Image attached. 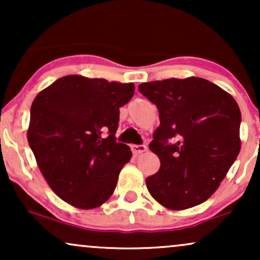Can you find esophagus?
<instances>
[{"instance_id": "obj_1", "label": "esophagus", "mask_w": 260, "mask_h": 260, "mask_svg": "<svg viewBox=\"0 0 260 260\" xmlns=\"http://www.w3.org/2000/svg\"><path fill=\"white\" fill-rule=\"evenodd\" d=\"M131 149H132V153L134 155L143 154V153H145V151L148 150V148L145 147V145H136V144L131 145Z\"/></svg>"}]
</instances>
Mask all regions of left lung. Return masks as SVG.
<instances>
[{
    "label": "left lung",
    "instance_id": "1",
    "mask_svg": "<svg viewBox=\"0 0 260 260\" xmlns=\"http://www.w3.org/2000/svg\"><path fill=\"white\" fill-rule=\"evenodd\" d=\"M138 89L160 117L149 144L160 170L145 180L149 193L171 210L202 204L241 150L240 107L232 95L198 77L143 83Z\"/></svg>",
    "mask_w": 260,
    "mask_h": 260
}]
</instances>
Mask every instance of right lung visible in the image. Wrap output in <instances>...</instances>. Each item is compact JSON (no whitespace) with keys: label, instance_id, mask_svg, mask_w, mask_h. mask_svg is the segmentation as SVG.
<instances>
[{"label":"right lung","instance_id":"1","mask_svg":"<svg viewBox=\"0 0 260 260\" xmlns=\"http://www.w3.org/2000/svg\"><path fill=\"white\" fill-rule=\"evenodd\" d=\"M133 95V83L74 74L37 95L28 142L41 174L62 201L88 210L112 196L120 171L132 157L115 133L120 107Z\"/></svg>","mask_w":260,"mask_h":260}]
</instances>
